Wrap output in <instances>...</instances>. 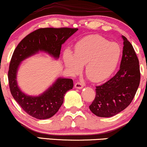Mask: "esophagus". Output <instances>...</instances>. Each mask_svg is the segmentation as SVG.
Listing matches in <instances>:
<instances>
[{
  "label": "esophagus",
  "mask_w": 147,
  "mask_h": 147,
  "mask_svg": "<svg viewBox=\"0 0 147 147\" xmlns=\"http://www.w3.org/2000/svg\"><path fill=\"white\" fill-rule=\"evenodd\" d=\"M83 87H84L83 84H82L81 82H78L75 84V88H76V89H82V88H83Z\"/></svg>",
  "instance_id": "esophagus-1"
}]
</instances>
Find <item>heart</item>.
I'll return each mask as SVG.
<instances>
[{"instance_id": "1", "label": "heart", "mask_w": 147, "mask_h": 147, "mask_svg": "<svg viewBox=\"0 0 147 147\" xmlns=\"http://www.w3.org/2000/svg\"><path fill=\"white\" fill-rule=\"evenodd\" d=\"M121 56L118 43L100 36H89L76 43L74 53L66 49L63 53L65 67L72 75L80 73L85 65V74L92 82L107 79L114 71Z\"/></svg>"}]
</instances>
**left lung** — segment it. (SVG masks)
Segmentation results:
<instances>
[{
  "mask_svg": "<svg viewBox=\"0 0 147 147\" xmlns=\"http://www.w3.org/2000/svg\"><path fill=\"white\" fill-rule=\"evenodd\" d=\"M120 69L109 80L96 87V97L89 106L94 114L109 118L118 114L130 105L140 81L139 60L134 47L126 37Z\"/></svg>",
  "mask_w": 147,
  "mask_h": 147,
  "instance_id": "1",
  "label": "left lung"
}]
</instances>
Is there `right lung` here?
I'll use <instances>...</instances> for the list:
<instances>
[{"label": "right lung", "mask_w": 147, "mask_h": 147, "mask_svg": "<svg viewBox=\"0 0 147 147\" xmlns=\"http://www.w3.org/2000/svg\"><path fill=\"white\" fill-rule=\"evenodd\" d=\"M78 29L41 28L27 35L20 41L12 55L8 72L11 94L22 109L39 120L50 118L58 112L67 91L74 87L72 79L58 78L50 87L38 96L22 92L17 82L20 63L29 57L44 52L54 59L60 57L62 45Z\"/></svg>", "instance_id": "obj_1"}]
</instances>
